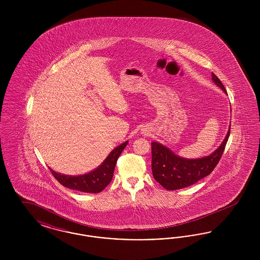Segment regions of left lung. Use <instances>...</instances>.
<instances>
[{
    "mask_svg": "<svg viewBox=\"0 0 260 260\" xmlns=\"http://www.w3.org/2000/svg\"><path fill=\"white\" fill-rule=\"evenodd\" d=\"M211 77L212 81L226 92L217 76L211 73ZM230 127L221 145L210 156L201 159L180 158L160 143L152 142V173L156 181L167 190H177L193 185L209 175L221 159L230 136Z\"/></svg>",
    "mask_w": 260,
    "mask_h": 260,
    "instance_id": "obj_1",
    "label": "left lung"
}]
</instances>
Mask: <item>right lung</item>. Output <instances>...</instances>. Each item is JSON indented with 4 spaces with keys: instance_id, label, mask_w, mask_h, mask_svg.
Listing matches in <instances>:
<instances>
[{
    "instance_id": "1",
    "label": "right lung",
    "mask_w": 260,
    "mask_h": 260,
    "mask_svg": "<svg viewBox=\"0 0 260 260\" xmlns=\"http://www.w3.org/2000/svg\"><path fill=\"white\" fill-rule=\"evenodd\" d=\"M126 144L127 141L114 149L96 170L87 174L71 176L55 173L51 169L50 172L60 184L67 188L86 193H99L111 182L116 162Z\"/></svg>"
}]
</instances>
